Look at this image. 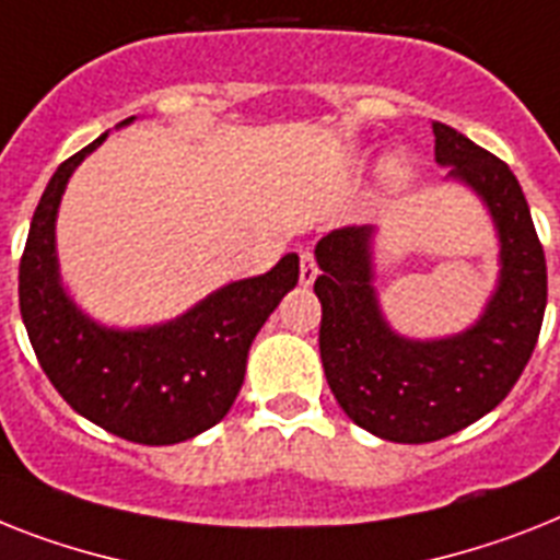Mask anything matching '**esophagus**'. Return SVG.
Segmentation results:
<instances>
[{
  "label": "esophagus",
  "instance_id": "1",
  "mask_svg": "<svg viewBox=\"0 0 560 560\" xmlns=\"http://www.w3.org/2000/svg\"><path fill=\"white\" fill-rule=\"evenodd\" d=\"M317 280V262L312 252H300V283L312 285Z\"/></svg>",
  "mask_w": 560,
  "mask_h": 560
}]
</instances>
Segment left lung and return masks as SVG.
<instances>
[{
	"mask_svg": "<svg viewBox=\"0 0 560 560\" xmlns=\"http://www.w3.org/2000/svg\"><path fill=\"white\" fill-rule=\"evenodd\" d=\"M435 160L478 191L501 234V283L464 335L406 340L383 320L372 289L369 225H343L317 243L323 275L320 360L331 395L372 435L429 443L492 412L518 383L547 308V260L510 165L443 122H432Z\"/></svg>",
	"mask_w": 560,
	"mask_h": 560,
	"instance_id": "1",
	"label": "left lung"
}]
</instances>
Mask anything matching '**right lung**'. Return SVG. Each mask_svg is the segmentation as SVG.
<instances>
[{"label": "right lung", "instance_id": "1", "mask_svg": "<svg viewBox=\"0 0 560 560\" xmlns=\"http://www.w3.org/2000/svg\"><path fill=\"white\" fill-rule=\"evenodd\" d=\"M105 137L68 156L42 194L20 260V312L42 372L73 412L125 441L168 446L229 415L248 346L298 285L300 257L285 254L266 275L223 285L163 326H96L59 285L54 223L68 177Z\"/></svg>", "mask_w": 560, "mask_h": 560}]
</instances>
